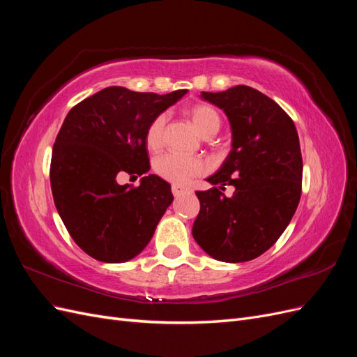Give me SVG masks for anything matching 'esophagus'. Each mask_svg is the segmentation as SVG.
<instances>
[{"label":"esophagus","mask_w":357,"mask_h":357,"mask_svg":"<svg viewBox=\"0 0 357 357\" xmlns=\"http://www.w3.org/2000/svg\"><path fill=\"white\" fill-rule=\"evenodd\" d=\"M171 190H172V195H174V197H180V195H183V193L190 192L188 188L181 186V185H172Z\"/></svg>","instance_id":"34e87169"}]
</instances>
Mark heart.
Segmentation results:
<instances>
[{
    "label": "heart",
    "mask_w": 357,
    "mask_h": 357,
    "mask_svg": "<svg viewBox=\"0 0 357 357\" xmlns=\"http://www.w3.org/2000/svg\"><path fill=\"white\" fill-rule=\"evenodd\" d=\"M189 116L198 132L204 137H211L219 131L220 116L208 104H195L189 109ZM167 123L165 114H158L146 129V144L150 150H158L164 143V129ZM155 172L162 178L185 185L192 177L205 171V162L199 158L185 156L178 153H164L155 160Z\"/></svg>",
    "instance_id": "heart-1"
}]
</instances>
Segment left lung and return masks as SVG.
<instances>
[{"instance_id": "left-lung-1", "label": "left lung", "mask_w": 357, "mask_h": 357, "mask_svg": "<svg viewBox=\"0 0 357 357\" xmlns=\"http://www.w3.org/2000/svg\"><path fill=\"white\" fill-rule=\"evenodd\" d=\"M222 109L232 131V149L197 192L201 204L192 235L202 250L222 262H247L280 238L296 211L302 156L295 123L275 101L250 86L201 92ZM236 188L228 199L220 192Z\"/></svg>"}]
</instances>
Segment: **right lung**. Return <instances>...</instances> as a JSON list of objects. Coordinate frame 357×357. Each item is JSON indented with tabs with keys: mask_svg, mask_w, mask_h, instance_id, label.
<instances>
[{
	"mask_svg": "<svg viewBox=\"0 0 357 357\" xmlns=\"http://www.w3.org/2000/svg\"><path fill=\"white\" fill-rule=\"evenodd\" d=\"M186 92L110 86L73 107L63 121L52 152L53 201L71 238L96 261L121 264L142 253L174 199L169 183L155 174L138 188L119 185L116 177L150 169L146 129Z\"/></svg>",
	"mask_w": 357,
	"mask_h": 357,
	"instance_id": "1",
	"label": "right lung"
}]
</instances>
